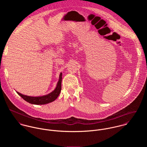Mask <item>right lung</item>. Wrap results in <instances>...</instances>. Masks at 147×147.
<instances>
[{
  "label": "right lung",
  "mask_w": 147,
  "mask_h": 147,
  "mask_svg": "<svg viewBox=\"0 0 147 147\" xmlns=\"http://www.w3.org/2000/svg\"><path fill=\"white\" fill-rule=\"evenodd\" d=\"M62 73L61 72L59 75V80L57 83L55 89L51 93L41 96H29L25 94H22L20 93L16 92L17 93L21 96V97L26 102L34 104V105H45L54 101L59 96L61 89H62Z\"/></svg>",
  "instance_id": "add662e5"
}]
</instances>
